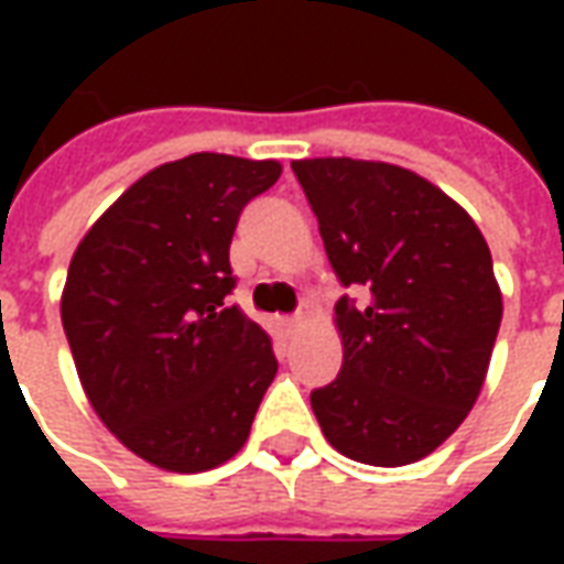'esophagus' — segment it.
Instances as JSON below:
<instances>
[{
    "label": "esophagus",
    "mask_w": 564,
    "mask_h": 564,
    "mask_svg": "<svg viewBox=\"0 0 564 564\" xmlns=\"http://www.w3.org/2000/svg\"><path fill=\"white\" fill-rule=\"evenodd\" d=\"M299 329H302V314H295V317L283 319V332H286V335H295Z\"/></svg>",
    "instance_id": "1"
}]
</instances>
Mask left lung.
I'll list each match as a JSON object with an SVG mask.
<instances>
[{
	"label": "left lung",
	"instance_id": "obj_1",
	"mask_svg": "<svg viewBox=\"0 0 564 564\" xmlns=\"http://www.w3.org/2000/svg\"><path fill=\"white\" fill-rule=\"evenodd\" d=\"M344 286L341 375L311 392L332 447L395 468L441 447L480 395L501 326L492 257L465 210L420 174L350 156L295 160Z\"/></svg>",
	"mask_w": 564,
	"mask_h": 564
}]
</instances>
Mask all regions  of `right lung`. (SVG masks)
I'll use <instances>...</instances> for the list:
<instances>
[{"mask_svg":"<svg viewBox=\"0 0 564 564\" xmlns=\"http://www.w3.org/2000/svg\"><path fill=\"white\" fill-rule=\"evenodd\" d=\"M274 160L193 153L105 210L68 265L63 329L111 432L156 468L196 474L245 447L278 375L265 329L229 305V245Z\"/></svg>","mask_w":564,"mask_h":564,"instance_id":"1","label":"right lung"}]
</instances>
